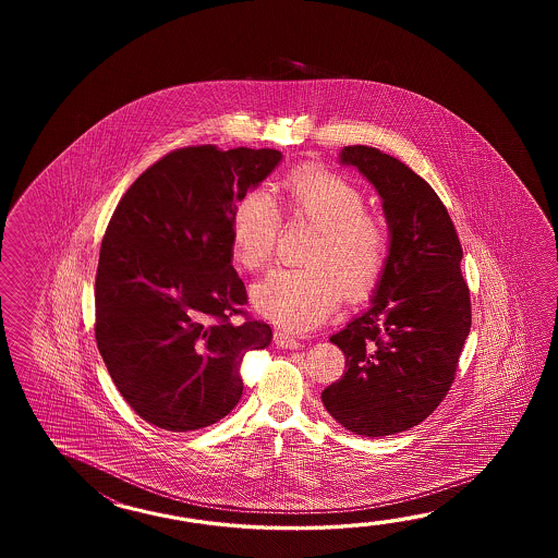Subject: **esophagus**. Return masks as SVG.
I'll list each match as a JSON object with an SVG mask.
<instances>
[{
    "instance_id": "obj_1",
    "label": "esophagus",
    "mask_w": 558,
    "mask_h": 558,
    "mask_svg": "<svg viewBox=\"0 0 558 558\" xmlns=\"http://www.w3.org/2000/svg\"><path fill=\"white\" fill-rule=\"evenodd\" d=\"M275 343H277V347H281V349H299L301 347L295 337H291L289 332L284 331H275Z\"/></svg>"
}]
</instances>
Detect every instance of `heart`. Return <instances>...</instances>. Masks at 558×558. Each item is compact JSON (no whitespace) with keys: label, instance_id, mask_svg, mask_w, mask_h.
<instances>
[{"label":"heart","instance_id":"obj_1","mask_svg":"<svg viewBox=\"0 0 558 558\" xmlns=\"http://www.w3.org/2000/svg\"><path fill=\"white\" fill-rule=\"evenodd\" d=\"M289 217L317 226L305 267L277 269L253 287V305L289 331H307L327 319L341 291L367 296L389 262V233L365 211V195L351 179L329 169H301L277 187ZM281 217L274 197L250 191L231 217V251L247 271H262L275 255Z\"/></svg>","mask_w":558,"mask_h":558}]
</instances>
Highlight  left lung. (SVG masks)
Returning a JSON list of instances; mask_svg holds the SVG:
<instances>
[{"label": "left lung", "instance_id": "left-lung-1", "mask_svg": "<svg viewBox=\"0 0 558 558\" xmlns=\"http://www.w3.org/2000/svg\"><path fill=\"white\" fill-rule=\"evenodd\" d=\"M341 163L379 193L391 241L371 307L331 337L347 371L320 399L337 423L373 439L415 427L447 397L471 331V295L457 229L427 181L367 145L343 147Z\"/></svg>", "mask_w": 558, "mask_h": 558}]
</instances>
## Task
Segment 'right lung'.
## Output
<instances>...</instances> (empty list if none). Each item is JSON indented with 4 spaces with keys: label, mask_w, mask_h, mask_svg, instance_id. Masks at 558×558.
<instances>
[{
    "label": "right lung",
    "mask_w": 558,
    "mask_h": 558,
    "mask_svg": "<svg viewBox=\"0 0 558 558\" xmlns=\"http://www.w3.org/2000/svg\"><path fill=\"white\" fill-rule=\"evenodd\" d=\"M281 157L175 149L133 181L111 215L95 275V341L121 397L149 425L187 433L229 415L243 395V355L274 339L243 311L231 217Z\"/></svg>",
    "instance_id": "obj_1"
}]
</instances>
